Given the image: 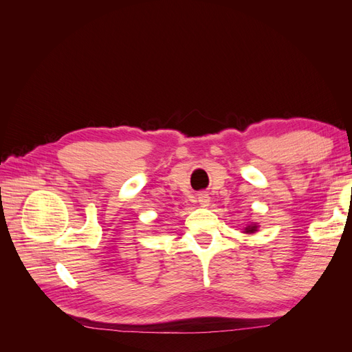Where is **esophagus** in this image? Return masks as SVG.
<instances>
[{
  "label": "esophagus",
  "instance_id": "obj_1",
  "mask_svg": "<svg viewBox=\"0 0 352 352\" xmlns=\"http://www.w3.org/2000/svg\"><path fill=\"white\" fill-rule=\"evenodd\" d=\"M198 202L202 207H208L210 206V197L207 192H201L198 194Z\"/></svg>",
  "mask_w": 352,
  "mask_h": 352
}]
</instances>
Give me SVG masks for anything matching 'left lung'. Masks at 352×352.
Instances as JSON below:
<instances>
[{"mask_svg": "<svg viewBox=\"0 0 352 352\" xmlns=\"http://www.w3.org/2000/svg\"><path fill=\"white\" fill-rule=\"evenodd\" d=\"M255 229H257V226H248L245 230H247V232H255Z\"/></svg>", "mask_w": 352, "mask_h": 352, "instance_id": "obj_1", "label": "left lung"}]
</instances>
